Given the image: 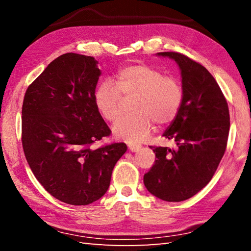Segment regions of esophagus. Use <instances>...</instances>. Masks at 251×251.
Returning <instances> with one entry per match:
<instances>
[{"mask_svg": "<svg viewBox=\"0 0 251 251\" xmlns=\"http://www.w3.org/2000/svg\"><path fill=\"white\" fill-rule=\"evenodd\" d=\"M140 148H141V147H140L139 145H134V143H129V145H128V149H129V150H130L131 152L139 151Z\"/></svg>", "mask_w": 251, "mask_h": 251, "instance_id": "obj_1", "label": "esophagus"}]
</instances>
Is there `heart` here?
<instances>
[{
    "mask_svg": "<svg viewBox=\"0 0 251 251\" xmlns=\"http://www.w3.org/2000/svg\"><path fill=\"white\" fill-rule=\"evenodd\" d=\"M123 95L131 98L130 114L123 116L113 126L117 139L137 143L147 137L152 123L157 127L170 124L182 106L184 92L180 79L146 63L120 69L115 84L103 81L94 93V103L100 115L115 122L122 112Z\"/></svg>",
    "mask_w": 251,
    "mask_h": 251,
    "instance_id": "heart-1",
    "label": "heart"
}]
</instances>
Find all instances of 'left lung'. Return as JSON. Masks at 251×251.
<instances>
[{
	"label": "left lung",
	"mask_w": 251,
	"mask_h": 251,
	"mask_svg": "<svg viewBox=\"0 0 251 251\" xmlns=\"http://www.w3.org/2000/svg\"><path fill=\"white\" fill-rule=\"evenodd\" d=\"M158 55L177 61L184 98L177 117L163 134L177 148L150 147L156 159L143 182L159 200L182 201L214 177L226 149L230 113L221 88L204 66L177 51Z\"/></svg>",
	"instance_id": "obj_1"
}]
</instances>
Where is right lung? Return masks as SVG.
Instances as JSON below:
<instances>
[{"label":"right lung","instance_id":"obj_1","mask_svg":"<svg viewBox=\"0 0 251 251\" xmlns=\"http://www.w3.org/2000/svg\"><path fill=\"white\" fill-rule=\"evenodd\" d=\"M100 76L93 57L67 52L52 60L25 94L21 142L37 181L55 199L89 205L109 189L123 142L94 149L111 135L94 103Z\"/></svg>","mask_w":251,"mask_h":251}]
</instances>
